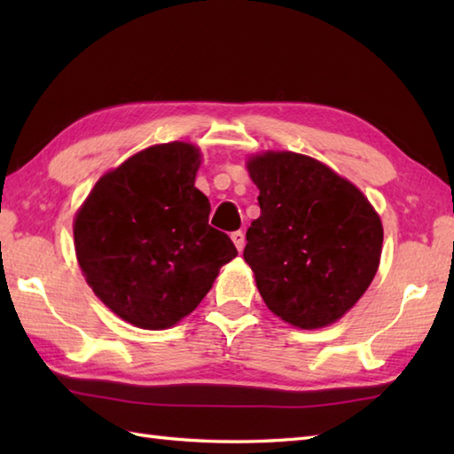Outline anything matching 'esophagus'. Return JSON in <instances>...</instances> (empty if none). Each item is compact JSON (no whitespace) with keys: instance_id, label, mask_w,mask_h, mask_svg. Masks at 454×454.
I'll return each instance as SVG.
<instances>
[{"instance_id":"1","label":"esophagus","mask_w":454,"mask_h":454,"mask_svg":"<svg viewBox=\"0 0 454 454\" xmlns=\"http://www.w3.org/2000/svg\"><path fill=\"white\" fill-rule=\"evenodd\" d=\"M230 238H232V242H234L238 252H242L244 246H246V234L242 232V230H238V232H232V236H230Z\"/></svg>"}]
</instances>
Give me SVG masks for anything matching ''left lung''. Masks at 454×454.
I'll list each match as a JSON object with an SVG mask.
<instances>
[{
	"instance_id": "1",
	"label": "left lung",
	"mask_w": 454,
	"mask_h": 454,
	"mask_svg": "<svg viewBox=\"0 0 454 454\" xmlns=\"http://www.w3.org/2000/svg\"><path fill=\"white\" fill-rule=\"evenodd\" d=\"M247 171L262 215L247 228L244 259L259 294L301 330L337 322L379 269V215L351 181L302 153H259Z\"/></svg>"
}]
</instances>
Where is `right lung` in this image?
<instances>
[{
	"label": "right lung",
	"instance_id": "add662e5",
	"mask_svg": "<svg viewBox=\"0 0 454 454\" xmlns=\"http://www.w3.org/2000/svg\"><path fill=\"white\" fill-rule=\"evenodd\" d=\"M199 148L158 144L95 183L74 220L85 281L101 302L144 330H166L200 304L222 265L238 255L208 224L195 187Z\"/></svg>",
	"mask_w": 454,
	"mask_h": 454
}]
</instances>
